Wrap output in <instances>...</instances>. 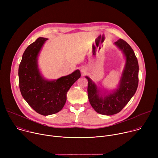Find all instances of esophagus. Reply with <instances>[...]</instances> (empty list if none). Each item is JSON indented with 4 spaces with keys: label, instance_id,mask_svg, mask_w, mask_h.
Instances as JSON below:
<instances>
[{
    "label": "esophagus",
    "instance_id": "obj_1",
    "mask_svg": "<svg viewBox=\"0 0 158 158\" xmlns=\"http://www.w3.org/2000/svg\"><path fill=\"white\" fill-rule=\"evenodd\" d=\"M82 72H83V70H82Z\"/></svg>",
    "mask_w": 158,
    "mask_h": 158
}]
</instances>
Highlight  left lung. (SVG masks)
<instances>
[{
	"label": "left lung",
	"mask_w": 158,
	"mask_h": 158,
	"mask_svg": "<svg viewBox=\"0 0 158 158\" xmlns=\"http://www.w3.org/2000/svg\"><path fill=\"white\" fill-rule=\"evenodd\" d=\"M123 51L126 59L124 70L120 81L119 88L108 96L99 95V90L89 77L87 94L90 104L99 114L113 115L118 113L128 103L136 93L139 82V65L132 49L123 39H119L115 42Z\"/></svg>",
	"instance_id": "left-lung-1"
}]
</instances>
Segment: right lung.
<instances>
[{
  "label": "right lung",
  "instance_id": "add662e5",
  "mask_svg": "<svg viewBox=\"0 0 158 158\" xmlns=\"http://www.w3.org/2000/svg\"><path fill=\"white\" fill-rule=\"evenodd\" d=\"M48 39L38 38L24 51L19 67V83L21 94L37 113L48 116L56 114L64 107L67 93L81 77L80 71L49 81L41 76L37 65V56Z\"/></svg>",
  "mask_w": 158,
  "mask_h": 158
}]
</instances>
